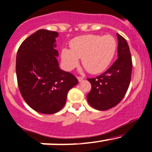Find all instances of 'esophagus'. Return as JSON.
<instances>
[{
	"label": "esophagus",
	"mask_w": 152,
	"mask_h": 152,
	"mask_svg": "<svg viewBox=\"0 0 152 152\" xmlns=\"http://www.w3.org/2000/svg\"><path fill=\"white\" fill-rule=\"evenodd\" d=\"M77 79H78V81H79V82H81V81H82L83 79H84V78L81 77V76H79V77H77Z\"/></svg>",
	"instance_id": "34e87169"
}]
</instances>
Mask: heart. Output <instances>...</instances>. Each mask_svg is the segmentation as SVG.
<instances>
[{
	"label": "heart",
	"instance_id": "heart-1",
	"mask_svg": "<svg viewBox=\"0 0 152 152\" xmlns=\"http://www.w3.org/2000/svg\"><path fill=\"white\" fill-rule=\"evenodd\" d=\"M70 49L61 50V61L66 70H71L81 59L82 65L89 73L102 72L114 58L117 42L111 35L87 34L75 37L70 42Z\"/></svg>",
	"mask_w": 152,
	"mask_h": 152
}]
</instances>
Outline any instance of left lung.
Masks as SVG:
<instances>
[{"mask_svg": "<svg viewBox=\"0 0 152 152\" xmlns=\"http://www.w3.org/2000/svg\"><path fill=\"white\" fill-rule=\"evenodd\" d=\"M118 57L107 71L93 79H87L91 89L87 94L88 103L98 110L116 106L124 97L129 86L132 72V59L125 38L117 34Z\"/></svg>", "mask_w": 152, "mask_h": 152, "instance_id": "left-lung-1", "label": "left lung"}]
</instances>
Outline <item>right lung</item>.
I'll return each mask as SVG.
<instances>
[{
    "label": "right lung",
    "mask_w": 152,
    "mask_h": 152,
    "mask_svg": "<svg viewBox=\"0 0 152 152\" xmlns=\"http://www.w3.org/2000/svg\"><path fill=\"white\" fill-rule=\"evenodd\" d=\"M58 33L37 30L21 43L16 54L18 85L26 104L42 114H54L64 107L70 89L79 83L61 70L57 57Z\"/></svg>",
    "instance_id": "1"
}]
</instances>
